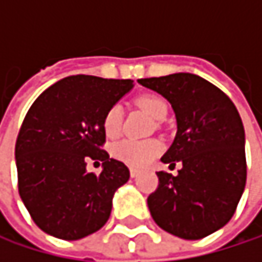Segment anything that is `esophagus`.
I'll use <instances>...</instances> for the list:
<instances>
[{
    "label": "esophagus",
    "instance_id": "34e87169",
    "mask_svg": "<svg viewBox=\"0 0 262 262\" xmlns=\"http://www.w3.org/2000/svg\"><path fill=\"white\" fill-rule=\"evenodd\" d=\"M138 174H139V171H138L136 168H130V176H132V178H136Z\"/></svg>",
    "mask_w": 262,
    "mask_h": 262
}]
</instances>
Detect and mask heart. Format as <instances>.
<instances>
[{
  "instance_id": "1",
  "label": "heart",
  "mask_w": 262,
  "mask_h": 262,
  "mask_svg": "<svg viewBox=\"0 0 262 262\" xmlns=\"http://www.w3.org/2000/svg\"><path fill=\"white\" fill-rule=\"evenodd\" d=\"M136 104L144 109L155 121H162L167 117L168 106L159 95L145 94L136 98ZM123 112L118 104L111 106L103 117V129L107 138H115L121 132ZM112 156L132 167H144L150 164L159 153L161 144L155 139H121L112 145Z\"/></svg>"
}]
</instances>
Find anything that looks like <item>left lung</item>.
<instances>
[{"label":"left lung","mask_w":262,"mask_h":262,"mask_svg":"<svg viewBox=\"0 0 262 262\" xmlns=\"http://www.w3.org/2000/svg\"><path fill=\"white\" fill-rule=\"evenodd\" d=\"M165 97L178 133L161 158L178 174L158 171L159 185L147 199L156 225L183 239H200L235 214L246 186L244 127L231 98L195 74L178 73L138 80Z\"/></svg>","instance_id":"8db88e82"}]
</instances>
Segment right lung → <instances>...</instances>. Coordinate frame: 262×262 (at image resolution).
Segmentation results:
<instances>
[{"label": "right lung", "instance_id": "add662e5", "mask_svg": "<svg viewBox=\"0 0 262 262\" xmlns=\"http://www.w3.org/2000/svg\"><path fill=\"white\" fill-rule=\"evenodd\" d=\"M132 88V80L70 76L28 109L15 145L18 189L33 222L48 235L80 239L109 220L112 197L130 171L103 150V117ZM89 159L103 162L100 175L87 173Z\"/></svg>", "mask_w": 262, "mask_h": 262}]
</instances>
